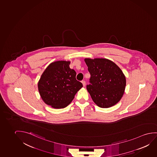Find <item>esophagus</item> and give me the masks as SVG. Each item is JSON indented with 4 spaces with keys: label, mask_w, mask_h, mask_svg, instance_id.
<instances>
[{
    "label": "esophagus",
    "mask_w": 157,
    "mask_h": 157,
    "mask_svg": "<svg viewBox=\"0 0 157 157\" xmlns=\"http://www.w3.org/2000/svg\"><path fill=\"white\" fill-rule=\"evenodd\" d=\"M82 84L83 85V86H85L86 85V82L85 80H82Z\"/></svg>",
    "instance_id": "obj_1"
}]
</instances>
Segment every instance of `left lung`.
<instances>
[{
	"mask_svg": "<svg viewBox=\"0 0 157 157\" xmlns=\"http://www.w3.org/2000/svg\"><path fill=\"white\" fill-rule=\"evenodd\" d=\"M85 61L91 75L87 90L93 101L101 108L116 105L123 97L126 86L121 68L109 59L86 58Z\"/></svg>",
	"mask_w": 157,
	"mask_h": 157,
	"instance_id": "obj_1",
	"label": "left lung"
}]
</instances>
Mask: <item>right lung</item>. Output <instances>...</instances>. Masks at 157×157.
Masks as SVG:
<instances>
[{
  "label": "right lung",
  "instance_id": "right-lung-1",
  "mask_svg": "<svg viewBox=\"0 0 157 157\" xmlns=\"http://www.w3.org/2000/svg\"><path fill=\"white\" fill-rule=\"evenodd\" d=\"M70 61H57L46 68L38 82V90L45 104L55 109L66 107L82 87Z\"/></svg>",
  "mask_w": 157,
  "mask_h": 157
}]
</instances>
